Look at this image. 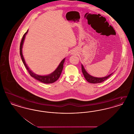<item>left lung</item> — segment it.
Returning <instances> with one entry per match:
<instances>
[{
	"label": "left lung",
	"instance_id": "1",
	"mask_svg": "<svg viewBox=\"0 0 134 134\" xmlns=\"http://www.w3.org/2000/svg\"><path fill=\"white\" fill-rule=\"evenodd\" d=\"M81 69H82V72L83 73V75L85 77V79L88 82L91 83H99L102 82L104 81H105V80H107L113 73H112L108 76L103 77H96L92 76L89 74L85 69L82 64H81Z\"/></svg>",
	"mask_w": 134,
	"mask_h": 134
}]
</instances>
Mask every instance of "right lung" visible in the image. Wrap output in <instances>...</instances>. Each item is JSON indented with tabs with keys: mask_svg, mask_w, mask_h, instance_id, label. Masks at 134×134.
Instances as JSON below:
<instances>
[{
	"mask_svg": "<svg viewBox=\"0 0 134 134\" xmlns=\"http://www.w3.org/2000/svg\"><path fill=\"white\" fill-rule=\"evenodd\" d=\"M28 31H29V30H27V32H26V33L24 35L22 40H21V41L20 42V48H19L20 55V57L21 58V60L23 61V62L26 67V69L27 70L29 74H30V75L31 76L34 77V78H35L36 79H37V80H38L41 82L46 83V84H49V83H52L55 82L60 77V75L62 73V71L63 68V64H64V62L65 60V58L62 60V61L60 62V63L58 65L57 68L55 69V70L48 75H38V74H36L35 73H34L32 70L29 68V67H28L27 64H26L25 60L24 58L23 55V51H22L23 46V44H24V43L25 41V39L26 38V35L27 34Z\"/></svg>",
	"mask_w": 134,
	"mask_h": 134,
	"instance_id": "1",
	"label": "right lung"
}]
</instances>
